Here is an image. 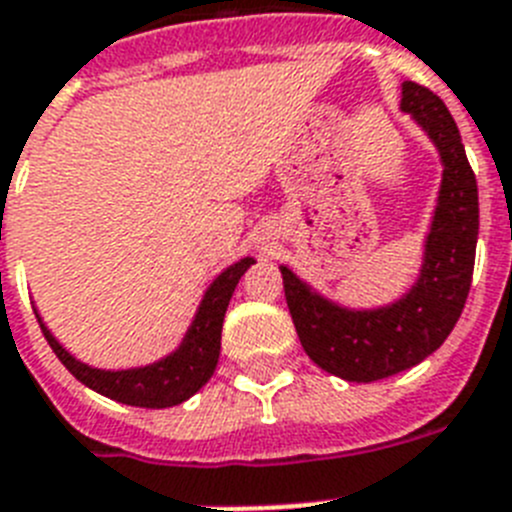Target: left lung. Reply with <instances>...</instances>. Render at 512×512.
<instances>
[{"mask_svg": "<svg viewBox=\"0 0 512 512\" xmlns=\"http://www.w3.org/2000/svg\"><path fill=\"white\" fill-rule=\"evenodd\" d=\"M402 110L415 115L443 159L425 262L410 293L381 309H342L281 268L288 311L306 355L332 376L358 384L407 371L441 348L464 311L477 255V177L446 102L422 84L404 82Z\"/></svg>", "mask_w": 512, "mask_h": 512, "instance_id": "1", "label": "left lung"}]
</instances>
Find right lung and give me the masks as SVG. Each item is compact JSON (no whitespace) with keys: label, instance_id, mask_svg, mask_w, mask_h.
I'll list each match as a JSON object with an SVG mask.
<instances>
[{"label":"right lung","instance_id":"1","mask_svg":"<svg viewBox=\"0 0 512 512\" xmlns=\"http://www.w3.org/2000/svg\"><path fill=\"white\" fill-rule=\"evenodd\" d=\"M252 257L234 262L231 268L211 283L201 301V309L195 314L193 327L188 330L180 348L164 361L151 363L144 368H131V371H100L79 363L61 348L56 337L46 330L41 322V330L46 335L48 345L56 353L61 363L69 368L74 379L84 386L95 389L102 397H110L115 402L131 404V407H149V410H162V407H175L185 402L201 389L216 371L221 350V327H224V314L229 306L231 293L237 288L244 270L252 265Z\"/></svg>","mask_w":512,"mask_h":512}]
</instances>
